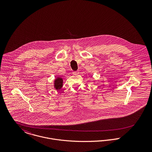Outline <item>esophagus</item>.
<instances>
[{"label": "esophagus", "mask_w": 152, "mask_h": 152, "mask_svg": "<svg viewBox=\"0 0 152 152\" xmlns=\"http://www.w3.org/2000/svg\"><path fill=\"white\" fill-rule=\"evenodd\" d=\"M79 72H78V71H74L73 72V74H78Z\"/></svg>", "instance_id": "1"}]
</instances>
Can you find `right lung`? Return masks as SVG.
Segmentation results:
<instances>
[{
	"mask_svg": "<svg viewBox=\"0 0 152 152\" xmlns=\"http://www.w3.org/2000/svg\"><path fill=\"white\" fill-rule=\"evenodd\" d=\"M63 80L61 78L58 77L54 80V88L56 89H60L63 87Z\"/></svg>",
	"mask_w": 152,
	"mask_h": 152,
	"instance_id": "add662e5",
	"label": "right lung"
}]
</instances>
